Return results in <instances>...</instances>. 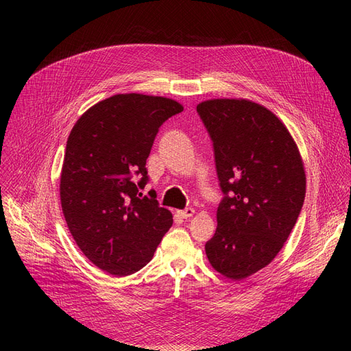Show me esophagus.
<instances>
[{
	"label": "esophagus",
	"mask_w": 351,
	"mask_h": 351,
	"mask_svg": "<svg viewBox=\"0 0 351 351\" xmlns=\"http://www.w3.org/2000/svg\"><path fill=\"white\" fill-rule=\"evenodd\" d=\"M178 215L182 217V218H190V217H193L195 215V209L193 208H186V209H183V210H178Z\"/></svg>",
	"instance_id": "obj_1"
}]
</instances>
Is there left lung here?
<instances>
[{
	"label": "left lung",
	"mask_w": 351,
	"mask_h": 351,
	"mask_svg": "<svg viewBox=\"0 0 351 351\" xmlns=\"http://www.w3.org/2000/svg\"><path fill=\"white\" fill-rule=\"evenodd\" d=\"M197 112L226 193L205 252L217 272L240 281L269 265L289 239L304 202V164L285 124L261 104L208 99Z\"/></svg>",
	"instance_id": "obj_1"
}]
</instances>
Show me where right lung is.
<instances>
[{
    "label": "right lung",
    "instance_id": "obj_1",
    "mask_svg": "<svg viewBox=\"0 0 351 351\" xmlns=\"http://www.w3.org/2000/svg\"><path fill=\"white\" fill-rule=\"evenodd\" d=\"M183 105L143 93H117L84 111L67 139L60 199L67 227L93 265L127 277L149 262L173 214L147 182L146 159L161 124ZM141 176L136 185L134 177Z\"/></svg>",
    "mask_w": 351,
    "mask_h": 351
}]
</instances>
